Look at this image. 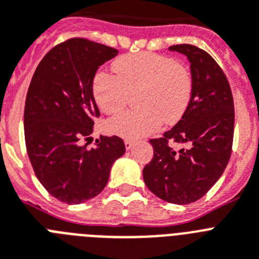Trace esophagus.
<instances>
[{"instance_id":"esophagus-1","label":"esophagus","mask_w":259,"mask_h":259,"mask_svg":"<svg viewBox=\"0 0 259 259\" xmlns=\"http://www.w3.org/2000/svg\"><path fill=\"white\" fill-rule=\"evenodd\" d=\"M124 144H125V149H131L134 147L135 143L132 140H124Z\"/></svg>"}]
</instances>
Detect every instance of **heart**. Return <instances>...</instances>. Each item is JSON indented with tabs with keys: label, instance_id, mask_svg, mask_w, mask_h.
Instances as JSON below:
<instances>
[{
	"label": "heart",
	"instance_id": "b5f03b06",
	"mask_svg": "<svg viewBox=\"0 0 259 259\" xmlns=\"http://www.w3.org/2000/svg\"><path fill=\"white\" fill-rule=\"evenodd\" d=\"M114 74L98 71L91 91L100 110L114 114L123 110L136 94L138 110L115 115L107 131L124 139H140L159 131L163 121L175 124L185 115L193 98L192 71L184 63L157 53L143 51L120 57Z\"/></svg>",
	"mask_w": 259,
	"mask_h": 259
}]
</instances>
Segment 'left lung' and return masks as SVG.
<instances>
[{
	"mask_svg": "<svg viewBox=\"0 0 259 259\" xmlns=\"http://www.w3.org/2000/svg\"><path fill=\"white\" fill-rule=\"evenodd\" d=\"M191 62L194 90L187 112L163 138L151 139L153 157L143 169L145 185L170 204L185 205L208 193L232 156L234 102L225 72L202 49L175 45ZM187 144L176 153L169 142Z\"/></svg>",
	"mask_w": 259,
	"mask_h": 259,
	"instance_id": "1",
	"label": "left lung"
}]
</instances>
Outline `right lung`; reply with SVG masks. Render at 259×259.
I'll return each instance as SVG.
<instances>
[{"label": "right lung", "mask_w": 259, "mask_h": 259, "mask_svg": "<svg viewBox=\"0 0 259 259\" xmlns=\"http://www.w3.org/2000/svg\"><path fill=\"white\" fill-rule=\"evenodd\" d=\"M119 51L86 38H70L39 62L27 90L23 127L34 173L49 193L80 204L103 191L111 166L124 155L119 136H100L95 148L82 145L100 116L91 91L99 66Z\"/></svg>", "instance_id": "1"}]
</instances>
